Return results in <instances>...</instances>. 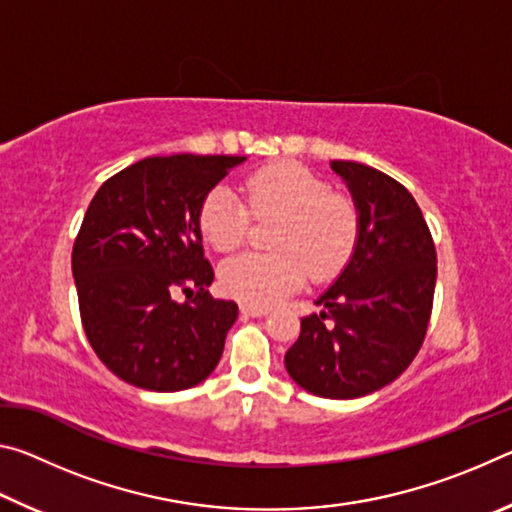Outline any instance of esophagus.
<instances>
[{
  "instance_id": "34e87169",
  "label": "esophagus",
  "mask_w": 512,
  "mask_h": 512,
  "mask_svg": "<svg viewBox=\"0 0 512 512\" xmlns=\"http://www.w3.org/2000/svg\"><path fill=\"white\" fill-rule=\"evenodd\" d=\"M241 314L244 316H253V318H262L268 314L266 307H253V305H241Z\"/></svg>"
}]
</instances>
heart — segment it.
I'll return each instance as SVG.
<instances>
[{"instance_id":"obj_1","label":"heart","mask_w":512,"mask_h":512,"mask_svg":"<svg viewBox=\"0 0 512 512\" xmlns=\"http://www.w3.org/2000/svg\"><path fill=\"white\" fill-rule=\"evenodd\" d=\"M255 216H277L271 248L244 253L221 266V287L246 305L268 307L314 280H329L350 264L361 239V214L350 196L332 192L323 178L296 162H275L246 180ZM207 244L219 253L244 244L250 213L230 187L205 196L198 214Z\"/></svg>"}]
</instances>
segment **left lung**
<instances>
[{"instance_id":"obj_1","label":"left lung","mask_w":512,"mask_h":512,"mask_svg":"<svg viewBox=\"0 0 512 512\" xmlns=\"http://www.w3.org/2000/svg\"><path fill=\"white\" fill-rule=\"evenodd\" d=\"M361 214L350 264L300 320L284 354L291 379L327 400H354L391 384L415 359L427 334L436 246L409 189L361 162L334 160Z\"/></svg>"}]
</instances>
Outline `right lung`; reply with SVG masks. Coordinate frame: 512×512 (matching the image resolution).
Segmentation results:
<instances>
[{
    "mask_svg": "<svg viewBox=\"0 0 512 512\" xmlns=\"http://www.w3.org/2000/svg\"><path fill=\"white\" fill-rule=\"evenodd\" d=\"M239 155H164L94 194L72 250L85 336L119 379L173 393L216 368L239 307L216 300L198 214ZM176 292L188 300L178 303Z\"/></svg>",
    "mask_w": 512,
    "mask_h": 512,
    "instance_id": "add662e5",
    "label": "right lung"
}]
</instances>
